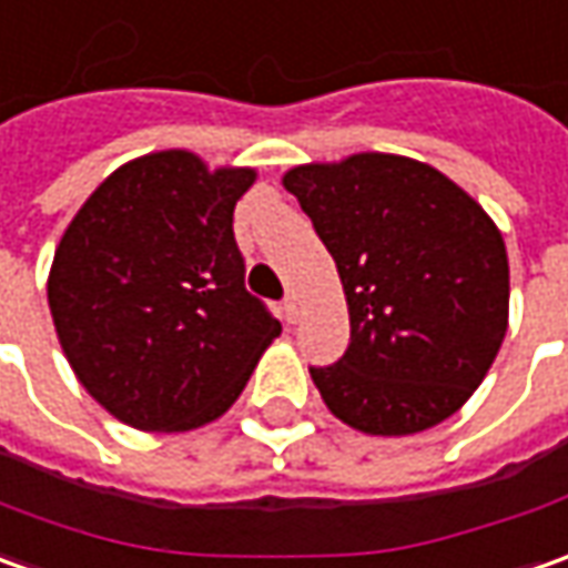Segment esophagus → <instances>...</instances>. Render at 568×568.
<instances>
[{"mask_svg":"<svg viewBox=\"0 0 568 568\" xmlns=\"http://www.w3.org/2000/svg\"><path fill=\"white\" fill-rule=\"evenodd\" d=\"M281 318H284L287 325H293V322L300 318V303H296V296H293V293H287V296H284V303H281Z\"/></svg>","mask_w":568,"mask_h":568,"instance_id":"esophagus-1","label":"esophagus"}]
</instances>
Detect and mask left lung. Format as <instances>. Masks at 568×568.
I'll return each instance as SVG.
<instances>
[{"label":"left lung","instance_id":"obj_1","mask_svg":"<svg viewBox=\"0 0 568 568\" xmlns=\"http://www.w3.org/2000/svg\"><path fill=\"white\" fill-rule=\"evenodd\" d=\"M284 186L334 256L349 344L310 365L337 418L365 435H416L453 416L504 344L509 265L500 231L432 165L363 152L300 165Z\"/></svg>","mask_w":568,"mask_h":568}]
</instances>
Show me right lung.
Segmentation results:
<instances>
[{
  "mask_svg": "<svg viewBox=\"0 0 568 568\" xmlns=\"http://www.w3.org/2000/svg\"><path fill=\"white\" fill-rule=\"evenodd\" d=\"M250 169L184 150L128 162L68 224L49 310L80 384L143 432H190L240 397L281 334L246 291L234 205Z\"/></svg>",
  "mask_w": 568,
  "mask_h": 568,
  "instance_id": "add662e5",
  "label": "right lung"
}]
</instances>
